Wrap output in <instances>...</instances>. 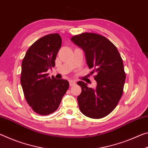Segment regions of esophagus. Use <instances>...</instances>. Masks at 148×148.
Instances as JSON below:
<instances>
[{"label": "esophagus", "instance_id": "1", "mask_svg": "<svg viewBox=\"0 0 148 148\" xmlns=\"http://www.w3.org/2000/svg\"><path fill=\"white\" fill-rule=\"evenodd\" d=\"M69 84H70V86H74V85L76 84V82L74 81V80H72V79H69Z\"/></svg>", "mask_w": 148, "mask_h": 148}]
</instances>
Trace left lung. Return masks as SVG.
Returning a JSON list of instances; mask_svg holds the SVG:
<instances>
[{
	"mask_svg": "<svg viewBox=\"0 0 148 148\" xmlns=\"http://www.w3.org/2000/svg\"><path fill=\"white\" fill-rule=\"evenodd\" d=\"M71 41L85 52L87 64L96 73L95 89L77 82L82 92L77 97L80 111L92 119L102 118L116 107L123 91L126 75L117 47L101 35L86 32L72 37Z\"/></svg>",
	"mask_w": 148,
	"mask_h": 148,
	"instance_id": "left-lung-1",
	"label": "left lung"
}]
</instances>
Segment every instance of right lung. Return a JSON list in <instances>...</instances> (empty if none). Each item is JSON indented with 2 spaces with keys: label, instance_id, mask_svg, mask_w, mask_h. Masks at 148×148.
Segmentation results:
<instances>
[{
  "label": "right lung",
  "instance_id": "1",
  "mask_svg": "<svg viewBox=\"0 0 148 148\" xmlns=\"http://www.w3.org/2000/svg\"><path fill=\"white\" fill-rule=\"evenodd\" d=\"M62 39L50 34L36 41L27 50L22 61L21 84L30 106L42 116L53 113L69 87L67 80L48 77L47 71L56 65Z\"/></svg>",
  "mask_w": 148,
  "mask_h": 148
}]
</instances>
